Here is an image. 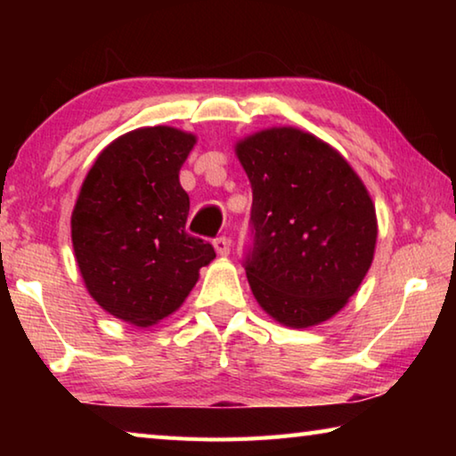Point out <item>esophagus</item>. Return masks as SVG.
<instances>
[{
	"mask_svg": "<svg viewBox=\"0 0 456 456\" xmlns=\"http://www.w3.org/2000/svg\"><path fill=\"white\" fill-rule=\"evenodd\" d=\"M213 245H215V251H217L221 257H227V256H229L231 245H229V239H227V237H217V239H215V241H213Z\"/></svg>",
	"mask_w": 456,
	"mask_h": 456,
	"instance_id": "34e87169",
	"label": "esophagus"
}]
</instances>
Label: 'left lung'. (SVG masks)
<instances>
[{
  "label": "left lung",
  "mask_w": 456,
  "mask_h": 456,
  "mask_svg": "<svg viewBox=\"0 0 456 456\" xmlns=\"http://www.w3.org/2000/svg\"><path fill=\"white\" fill-rule=\"evenodd\" d=\"M235 154L253 191L245 272L261 310L293 330L334 318L374 259L366 184L334 146L293 126L245 136Z\"/></svg>",
  "instance_id": "left-lung-1"
}]
</instances>
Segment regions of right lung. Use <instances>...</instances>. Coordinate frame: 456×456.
<instances>
[{
    "instance_id": "obj_1",
    "label": "right lung",
    "mask_w": 456,
    "mask_h": 456,
    "mask_svg": "<svg viewBox=\"0 0 456 456\" xmlns=\"http://www.w3.org/2000/svg\"><path fill=\"white\" fill-rule=\"evenodd\" d=\"M197 142L175 126L118 136L98 154L72 211V245L90 297L114 318L149 328L179 310L215 259L184 231L179 171Z\"/></svg>"
}]
</instances>
